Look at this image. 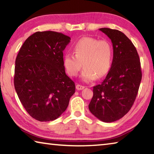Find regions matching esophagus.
<instances>
[{
    "label": "esophagus",
    "instance_id": "1",
    "mask_svg": "<svg viewBox=\"0 0 154 154\" xmlns=\"http://www.w3.org/2000/svg\"><path fill=\"white\" fill-rule=\"evenodd\" d=\"M84 88H85L84 86H83V85H79V84H77V85H76V89H77V90H83Z\"/></svg>",
    "mask_w": 154,
    "mask_h": 154
}]
</instances>
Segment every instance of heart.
<instances>
[{
    "mask_svg": "<svg viewBox=\"0 0 154 154\" xmlns=\"http://www.w3.org/2000/svg\"><path fill=\"white\" fill-rule=\"evenodd\" d=\"M74 55L64 56V68L70 76H77L83 66L81 75L85 82H90L108 73L113 58L111 44L106 40L99 41L92 37H83L75 44Z\"/></svg>",
    "mask_w": 154,
    "mask_h": 154,
    "instance_id": "b5f03b06",
    "label": "heart"
}]
</instances>
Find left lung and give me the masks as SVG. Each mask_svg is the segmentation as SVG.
<instances>
[{
  "label": "left lung",
  "mask_w": 154,
  "mask_h": 154,
  "mask_svg": "<svg viewBox=\"0 0 154 154\" xmlns=\"http://www.w3.org/2000/svg\"><path fill=\"white\" fill-rule=\"evenodd\" d=\"M99 30L111 40L113 57L105 79L93 87L88 107L96 118L108 123L123 118L131 109L142 73L139 54L132 41L118 30L103 28Z\"/></svg>",
  "instance_id": "1"
}]
</instances>
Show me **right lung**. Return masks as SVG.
<instances>
[{
  "label": "right lung",
  "mask_w": 154,
  "mask_h": 154,
  "mask_svg": "<svg viewBox=\"0 0 154 154\" xmlns=\"http://www.w3.org/2000/svg\"><path fill=\"white\" fill-rule=\"evenodd\" d=\"M70 40L54 31L36 32L24 41L17 54L15 89L26 111L36 120L58 118L75 92L63 63V51Z\"/></svg>",
  "instance_id": "add662e5"
}]
</instances>
